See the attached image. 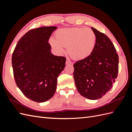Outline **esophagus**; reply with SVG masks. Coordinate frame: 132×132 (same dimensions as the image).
<instances>
[{"label": "esophagus", "instance_id": "34e87169", "mask_svg": "<svg viewBox=\"0 0 132 132\" xmlns=\"http://www.w3.org/2000/svg\"><path fill=\"white\" fill-rule=\"evenodd\" d=\"M66 64L67 65H69V64H72V62H71L70 61H69V59H67L66 60Z\"/></svg>", "mask_w": 132, "mask_h": 132}]
</instances>
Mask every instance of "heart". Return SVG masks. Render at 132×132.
<instances>
[{
  "mask_svg": "<svg viewBox=\"0 0 132 132\" xmlns=\"http://www.w3.org/2000/svg\"><path fill=\"white\" fill-rule=\"evenodd\" d=\"M96 36L90 28L75 27L62 29L55 32V39L51 38L50 43L59 55L67 47L70 56L75 60L84 59L91 54L95 48Z\"/></svg>",
  "mask_w": 132,
  "mask_h": 132,
  "instance_id": "b5f03b06",
  "label": "heart"
}]
</instances>
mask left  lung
<instances>
[{"label":"left lung","mask_w":132,"mask_h":132,"mask_svg":"<svg viewBox=\"0 0 132 132\" xmlns=\"http://www.w3.org/2000/svg\"><path fill=\"white\" fill-rule=\"evenodd\" d=\"M96 34L95 48L87 58L74 64V79L79 93L90 100L101 98L112 87L118 72V55L110 39L91 27Z\"/></svg>","instance_id":"8db88e82"}]
</instances>
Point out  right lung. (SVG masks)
Masks as SVG:
<instances>
[{"mask_svg": "<svg viewBox=\"0 0 132 132\" xmlns=\"http://www.w3.org/2000/svg\"><path fill=\"white\" fill-rule=\"evenodd\" d=\"M55 26L31 30L18 41L12 55L14 77L26 97L44 102L53 97L66 58L51 52L48 40Z\"/></svg>", "mask_w": 132, "mask_h": 132, "instance_id": "add662e5", "label": "right lung"}]
</instances>
